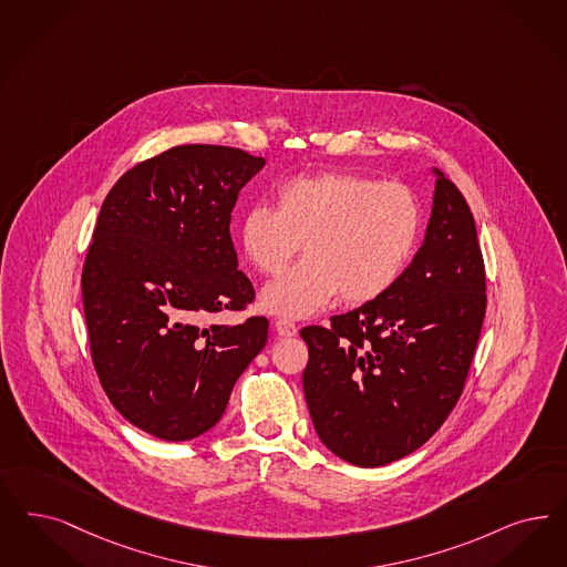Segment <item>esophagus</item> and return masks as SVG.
<instances>
[{
  "label": "esophagus",
  "mask_w": 567,
  "mask_h": 567,
  "mask_svg": "<svg viewBox=\"0 0 567 567\" xmlns=\"http://www.w3.org/2000/svg\"><path fill=\"white\" fill-rule=\"evenodd\" d=\"M274 329H276L280 337H295L297 334V327H295L291 320H285V318H278L274 322Z\"/></svg>",
  "instance_id": "esophagus-1"
}]
</instances>
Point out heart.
I'll list each match as a JSON object with an SVG mask.
<instances>
[{
	"label": "heart",
	"instance_id": "b5f03b06",
	"mask_svg": "<svg viewBox=\"0 0 567 567\" xmlns=\"http://www.w3.org/2000/svg\"><path fill=\"white\" fill-rule=\"evenodd\" d=\"M419 233L421 207L411 188L331 172L282 184L276 209L251 207L240 221V245L261 274L282 272L303 245L308 257L264 287L261 306L308 318L339 293L352 306L388 293Z\"/></svg>",
	"mask_w": 567,
	"mask_h": 567
}]
</instances>
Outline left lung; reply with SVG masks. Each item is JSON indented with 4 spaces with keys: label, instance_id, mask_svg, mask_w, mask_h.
I'll use <instances>...</instances> for the list:
<instances>
[{
    "label": "left lung",
    "instance_id": "1",
    "mask_svg": "<svg viewBox=\"0 0 567 567\" xmlns=\"http://www.w3.org/2000/svg\"><path fill=\"white\" fill-rule=\"evenodd\" d=\"M435 176L421 249L388 293L306 327L303 393L320 442L358 467L421 449L458 402L486 313V272L465 196Z\"/></svg>",
    "mask_w": 567,
    "mask_h": 567
}]
</instances>
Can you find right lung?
<instances>
[{"label": "right lung", "instance_id": "right-lung-1", "mask_svg": "<svg viewBox=\"0 0 567 567\" xmlns=\"http://www.w3.org/2000/svg\"><path fill=\"white\" fill-rule=\"evenodd\" d=\"M264 165L240 148L176 146L118 177L102 203L81 274L92 360L113 406L158 440L212 430L268 341L261 316L205 324L254 301L230 219Z\"/></svg>", "mask_w": 567, "mask_h": 567}]
</instances>
